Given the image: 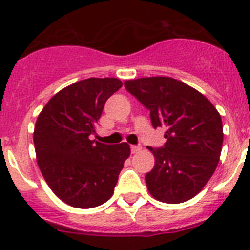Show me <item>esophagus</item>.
<instances>
[{"mask_svg": "<svg viewBox=\"0 0 250 250\" xmlns=\"http://www.w3.org/2000/svg\"><path fill=\"white\" fill-rule=\"evenodd\" d=\"M140 150H141L140 145H131V152H132V154H136V152H139Z\"/></svg>", "mask_w": 250, "mask_h": 250, "instance_id": "obj_1", "label": "esophagus"}]
</instances>
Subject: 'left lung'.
Segmentation results:
<instances>
[{"label": "left lung", "mask_w": 250, "mask_h": 250, "mask_svg": "<svg viewBox=\"0 0 250 250\" xmlns=\"http://www.w3.org/2000/svg\"><path fill=\"white\" fill-rule=\"evenodd\" d=\"M125 89L150 110L154 127H165L164 147H147L155 165L145 175L156 200L179 204L200 193L219 163L223 124L213 104L191 86L173 77H141Z\"/></svg>", "instance_id": "left-lung-1"}]
</instances>
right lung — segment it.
Segmentation results:
<instances>
[{
	"mask_svg": "<svg viewBox=\"0 0 250 250\" xmlns=\"http://www.w3.org/2000/svg\"><path fill=\"white\" fill-rule=\"evenodd\" d=\"M121 86L115 77L77 81L55 94L37 118V165L55 195L71 207L89 209L107 202L129 158L126 143L106 145L90 139L106 100Z\"/></svg>",
	"mask_w": 250,
	"mask_h": 250,
	"instance_id": "add662e5",
	"label": "right lung"
}]
</instances>
